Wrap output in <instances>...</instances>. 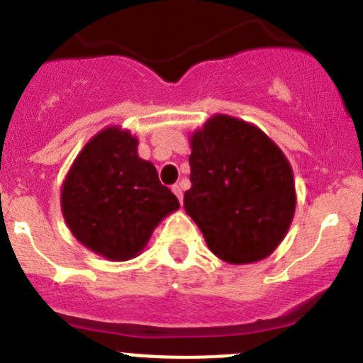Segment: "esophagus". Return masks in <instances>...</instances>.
Instances as JSON below:
<instances>
[{"label":"esophagus","mask_w":363,"mask_h":363,"mask_svg":"<svg viewBox=\"0 0 363 363\" xmlns=\"http://www.w3.org/2000/svg\"><path fill=\"white\" fill-rule=\"evenodd\" d=\"M172 191H174L175 195H177L179 202H181V204H182V186L181 184H175L174 188H172Z\"/></svg>","instance_id":"obj_1"}]
</instances>
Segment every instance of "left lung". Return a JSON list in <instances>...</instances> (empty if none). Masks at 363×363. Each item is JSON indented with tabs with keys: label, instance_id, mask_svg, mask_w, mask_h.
Masks as SVG:
<instances>
[{
	"label": "left lung",
	"instance_id": "obj_1",
	"mask_svg": "<svg viewBox=\"0 0 363 363\" xmlns=\"http://www.w3.org/2000/svg\"><path fill=\"white\" fill-rule=\"evenodd\" d=\"M191 188L184 209L216 258L259 262L277 249L296 213L286 155L256 125L215 114L189 138Z\"/></svg>",
	"mask_w": 363,
	"mask_h": 363
}]
</instances>
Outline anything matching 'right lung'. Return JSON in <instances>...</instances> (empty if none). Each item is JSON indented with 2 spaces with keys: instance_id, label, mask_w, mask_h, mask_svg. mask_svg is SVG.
I'll return each mask as SVG.
<instances>
[{
  "instance_id": "obj_1",
  "label": "right lung",
  "mask_w": 363,
  "mask_h": 363,
  "mask_svg": "<svg viewBox=\"0 0 363 363\" xmlns=\"http://www.w3.org/2000/svg\"><path fill=\"white\" fill-rule=\"evenodd\" d=\"M71 235L111 262H127L147 247L179 201L159 182L155 166L138 155V138L118 125L93 135L60 189Z\"/></svg>"
}]
</instances>
